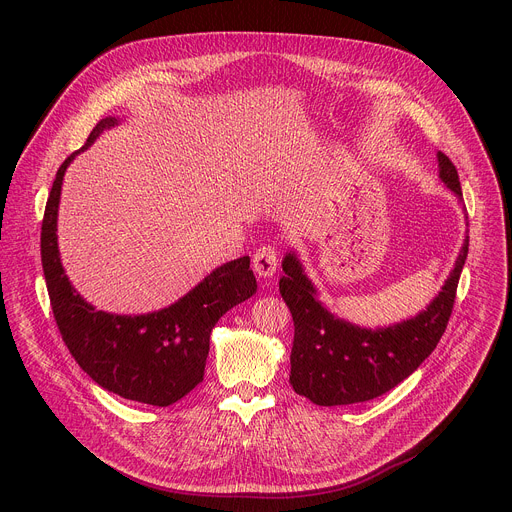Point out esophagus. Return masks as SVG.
<instances>
[{
	"mask_svg": "<svg viewBox=\"0 0 512 512\" xmlns=\"http://www.w3.org/2000/svg\"><path fill=\"white\" fill-rule=\"evenodd\" d=\"M278 266V254L272 246H262L256 250L252 258V268L260 278H270L276 272Z\"/></svg>",
	"mask_w": 512,
	"mask_h": 512,
	"instance_id": "1",
	"label": "esophagus"
}]
</instances>
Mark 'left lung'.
Instances as JSON below:
<instances>
[{
  "mask_svg": "<svg viewBox=\"0 0 512 512\" xmlns=\"http://www.w3.org/2000/svg\"><path fill=\"white\" fill-rule=\"evenodd\" d=\"M438 173L442 183L462 201L458 171L444 153H438ZM466 256L468 236L442 290L422 313L387 327L367 329L333 315L319 300L298 254L288 250L278 286L294 321L292 389L317 405L329 407L375 399L410 377L446 331Z\"/></svg>",
  "mask_w": 512,
  "mask_h": 512,
  "instance_id": "obj_1",
  "label": "left lung"
}]
</instances>
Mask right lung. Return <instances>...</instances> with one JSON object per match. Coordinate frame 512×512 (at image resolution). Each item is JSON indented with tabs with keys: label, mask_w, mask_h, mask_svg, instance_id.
I'll return each mask as SVG.
<instances>
[{
	"label": "right lung",
	"mask_w": 512,
	"mask_h": 512,
	"mask_svg": "<svg viewBox=\"0 0 512 512\" xmlns=\"http://www.w3.org/2000/svg\"><path fill=\"white\" fill-rule=\"evenodd\" d=\"M119 123V117L102 119L86 145L60 165L42 222V268L56 325L82 371L125 399L167 407L203 381L212 329L258 286L250 256H242L212 270L177 302L147 315L96 311L76 292L60 262L56 234L62 179L80 151Z\"/></svg>",
	"instance_id": "obj_1"
}]
</instances>
